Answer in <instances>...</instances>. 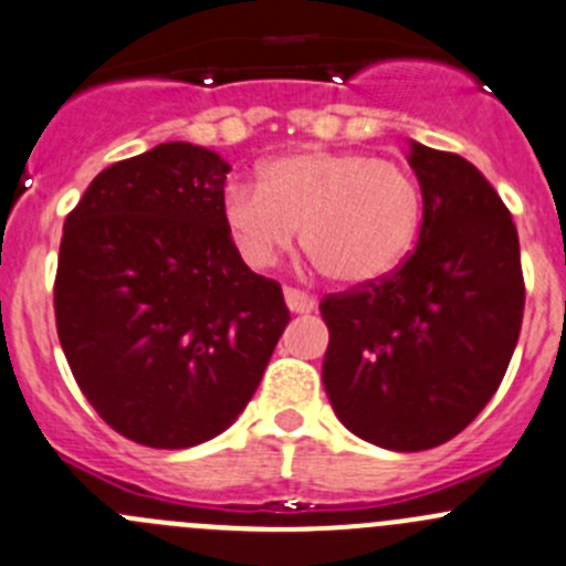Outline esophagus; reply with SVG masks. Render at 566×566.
Instances as JSON below:
<instances>
[{
  "mask_svg": "<svg viewBox=\"0 0 566 566\" xmlns=\"http://www.w3.org/2000/svg\"><path fill=\"white\" fill-rule=\"evenodd\" d=\"M284 301H287L290 312H295V315H304V312H312L317 306L315 295L304 293L298 287H284Z\"/></svg>",
  "mask_w": 566,
  "mask_h": 566,
  "instance_id": "obj_1",
  "label": "esophagus"
}]
</instances>
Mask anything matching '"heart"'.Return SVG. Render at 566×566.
I'll list each match as a JSON object with an SVG mask.
<instances>
[{"label":"heart","mask_w":566,"mask_h":566,"mask_svg":"<svg viewBox=\"0 0 566 566\" xmlns=\"http://www.w3.org/2000/svg\"><path fill=\"white\" fill-rule=\"evenodd\" d=\"M223 223L254 271L276 265L301 229L323 276L359 287L389 276L415 245L422 196L403 166L365 151H293L262 168V182L223 190Z\"/></svg>","instance_id":"obj_1"}]
</instances>
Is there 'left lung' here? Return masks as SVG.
Wrapping results in <instances>:
<instances>
[{"mask_svg": "<svg viewBox=\"0 0 566 566\" xmlns=\"http://www.w3.org/2000/svg\"><path fill=\"white\" fill-rule=\"evenodd\" d=\"M415 251L378 282L326 295L323 387L350 434L387 451L453 440L501 387L523 326L517 227L464 157L411 144Z\"/></svg>", "mask_w": 566, "mask_h": 566, "instance_id": "obj_1", "label": "left lung"}]
</instances>
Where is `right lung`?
<instances>
[{"mask_svg":"<svg viewBox=\"0 0 566 566\" xmlns=\"http://www.w3.org/2000/svg\"><path fill=\"white\" fill-rule=\"evenodd\" d=\"M229 166L160 144L104 168L69 212L54 321L82 395L137 446L193 448L238 420L290 323L234 249Z\"/></svg>","mask_w":566,"mask_h":566,"instance_id":"add662e5","label":"right lung"}]
</instances>
